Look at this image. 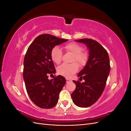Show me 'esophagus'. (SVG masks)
<instances>
[{
    "instance_id": "esophagus-1",
    "label": "esophagus",
    "mask_w": 131,
    "mask_h": 131,
    "mask_svg": "<svg viewBox=\"0 0 131 131\" xmlns=\"http://www.w3.org/2000/svg\"><path fill=\"white\" fill-rule=\"evenodd\" d=\"M72 80H71V79H68V78H67L66 79V81H67V83H68V82H70V81H72Z\"/></svg>"
}]
</instances>
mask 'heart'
<instances>
[{
	"instance_id": "b5f03b06",
	"label": "heart",
	"mask_w": 131,
	"mask_h": 131,
	"mask_svg": "<svg viewBox=\"0 0 131 131\" xmlns=\"http://www.w3.org/2000/svg\"><path fill=\"white\" fill-rule=\"evenodd\" d=\"M64 49L67 53L73 54L70 64H63L57 68L58 73L66 78H70L77 72L79 65L84 66L86 64L89 58V53L86 51H83L82 47L75 42H70L65 45ZM51 58L56 64H59L62 60L63 53L61 49L55 46L51 50ZM77 62V63L76 62Z\"/></svg>"
}]
</instances>
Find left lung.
<instances>
[{
	"instance_id": "8db88e82",
	"label": "left lung",
	"mask_w": 131,
	"mask_h": 131,
	"mask_svg": "<svg viewBox=\"0 0 131 131\" xmlns=\"http://www.w3.org/2000/svg\"><path fill=\"white\" fill-rule=\"evenodd\" d=\"M84 43L89 49V58L86 66L78 74L85 82L73 81L76 85L71 96L74 103L82 108L90 106L101 96L110 70L108 53L100 43L91 39L76 40Z\"/></svg>"
}]
</instances>
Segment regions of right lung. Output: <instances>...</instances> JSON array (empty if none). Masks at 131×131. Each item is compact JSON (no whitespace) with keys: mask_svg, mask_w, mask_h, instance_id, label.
I'll return each mask as SVG.
<instances>
[{"mask_svg":"<svg viewBox=\"0 0 131 131\" xmlns=\"http://www.w3.org/2000/svg\"><path fill=\"white\" fill-rule=\"evenodd\" d=\"M68 40L44 34L39 35L28 48L24 58L23 77L27 92L34 103L43 109H50L57 103L66 79L58 75L49 80L56 73L51 51Z\"/></svg>","mask_w":131,"mask_h":131,"instance_id":"right-lung-1","label":"right lung"}]
</instances>
